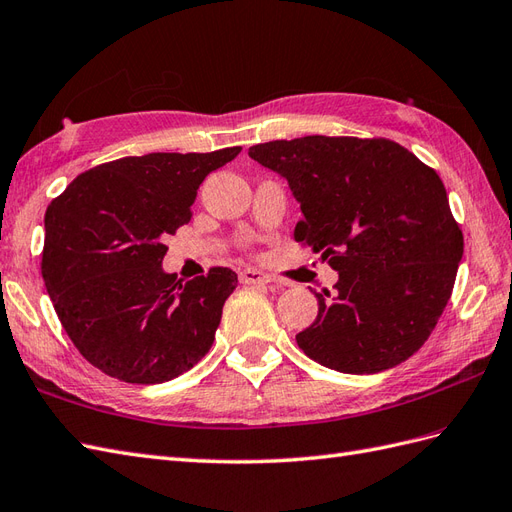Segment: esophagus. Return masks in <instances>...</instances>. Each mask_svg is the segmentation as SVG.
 I'll return each mask as SVG.
<instances>
[{
    "label": "esophagus",
    "instance_id": "34e87169",
    "mask_svg": "<svg viewBox=\"0 0 512 512\" xmlns=\"http://www.w3.org/2000/svg\"><path fill=\"white\" fill-rule=\"evenodd\" d=\"M240 281L246 283V285H264V283H270V274L261 272V270H255V268H244L240 270Z\"/></svg>",
    "mask_w": 512,
    "mask_h": 512
}]
</instances>
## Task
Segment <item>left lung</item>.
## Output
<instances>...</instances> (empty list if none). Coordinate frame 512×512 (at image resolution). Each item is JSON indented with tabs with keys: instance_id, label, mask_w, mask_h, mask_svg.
Segmentation results:
<instances>
[{
	"instance_id": "left-lung-1",
	"label": "left lung",
	"mask_w": 512,
	"mask_h": 512,
	"mask_svg": "<svg viewBox=\"0 0 512 512\" xmlns=\"http://www.w3.org/2000/svg\"><path fill=\"white\" fill-rule=\"evenodd\" d=\"M290 183L294 240L339 272L296 335L324 368L376 374L424 346L448 305L463 231L439 175L387 138L305 136L248 149Z\"/></svg>"
}]
</instances>
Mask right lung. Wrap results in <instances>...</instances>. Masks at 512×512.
Returning a JSON list of instances; mask_svg holds the SVG:
<instances>
[{"label": "right lung", "mask_w": 512, "mask_h": 512, "mask_svg": "<svg viewBox=\"0 0 512 512\" xmlns=\"http://www.w3.org/2000/svg\"><path fill=\"white\" fill-rule=\"evenodd\" d=\"M242 147L121 157L75 177L45 212L41 272L82 357L125 383L155 385L214 344L231 268L181 283L162 268L168 235L192 216L196 190Z\"/></svg>", "instance_id": "right-lung-1"}]
</instances>
